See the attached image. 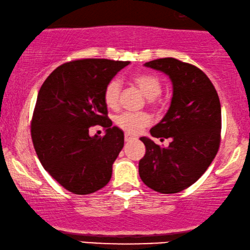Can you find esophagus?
I'll return each instance as SVG.
<instances>
[{
	"label": "esophagus",
	"instance_id": "esophagus-1",
	"mask_svg": "<svg viewBox=\"0 0 250 250\" xmlns=\"http://www.w3.org/2000/svg\"><path fill=\"white\" fill-rule=\"evenodd\" d=\"M124 139H125V142H128V141H132V140H134L135 136H133L131 134H128V133H126Z\"/></svg>",
	"mask_w": 250,
	"mask_h": 250
}]
</instances>
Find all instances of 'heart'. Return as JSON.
Masks as SVG:
<instances>
[{"label": "heart", "mask_w": 250, "mask_h": 250, "mask_svg": "<svg viewBox=\"0 0 250 250\" xmlns=\"http://www.w3.org/2000/svg\"><path fill=\"white\" fill-rule=\"evenodd\" d=\"M133 83L139 87V90L145 94L146 98L155 99L162 93L163 85L162 82L157 76L152 74H135L132 77ZM122 92V83L118 78H112L105 85L104 92V99L108 108L116 109L119 105ZM151 118L146 114H132V112H124L116 118V124L123 131L138 134L143 128L150 125Z\"/></svg>", "instance_id": "obj_1"}]
</instances>
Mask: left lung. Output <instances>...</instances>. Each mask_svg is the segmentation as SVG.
Returning <instances> with one entry per match:
<instances>
[{"instance_id": "8db88e82", "label": "left lung", "mask_w": 250, "mask_h": 250, "mask_svg": "<svg viewBox=\"0 0 250 250\" xmlns=\"http://www.w3.org/2000/svg\"><path fill=\"white\" fill-rule=\"evenodd\" d=\"M146 67L172 81L169 109L150 129L153 138L170 139L163 148L142 136L146 155L139 163L143 183L160 193L180 192L206 172L220 148L222 115L217 92L206 74L174 58L149 61Z\"/></svg>"}]
</instances>
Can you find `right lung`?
<instances>
[{"mask_svg": "<svg viewBox=\"0 0 250 250\" xmlns=\"http://www.w3.org/2000/svg\"><path fill=\"white\" fill-rule=\"evenodd\" d=\"M129 61L81 59L54 69L40 88L32 119V140L44 169L75 194H90L111 179L112 164L124 146V133L111 126L104 87ZM101 125L104 138L88 128Z\"/></svg>", "mask_w": 250, "mask_h": 250, "instance_id": "1", "label": "right lung"}]
</instances>
